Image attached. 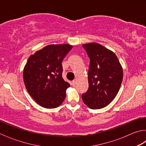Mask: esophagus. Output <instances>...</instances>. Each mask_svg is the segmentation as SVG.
Segmentation results:
<instances>
[{
    "instance_id": "esophagus-1",
    "label": "esophagus",
    "mask_w": 146,
    "mask_h": 146,
    "mask_svg": "<svg viewBox=\"0 0 146 146\" xmlns=\"http://www.w3.org/2000/svg\"><path fill=\"white\" fill-rule=\"evenodd\" d=\"M75 84H76V80H73L72 81V85L74 86H75Z\"/></svg>"
}]
</instances>
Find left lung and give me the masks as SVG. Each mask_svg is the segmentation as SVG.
Segmentation results:
<instances>
[{"label":"left lung","instance_id":"8db88e82","mask_svg":"<svg viewBox=\"0 0 146 146\" xmlns=\"http://www.w3.org/2000/svg\"><path fill=\"white\" fill-rule=\"evenodd\" d=\"M90 58L89 88L82 98L93 110L101 109L112 102L120 90L123 70L117 56L113 51L97 43L83 44Z\"/></svg>","mask_w":146,"mask_h":146}]
</instances>
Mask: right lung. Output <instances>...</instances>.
<instances>
[{
  "label": "right lung",
  "mask_w": 146,
  "mask_h": 146,
  "mask_svg": "<svg viewBox=\"0 0 146 146\" xmlns=\"http://www.w3.org/2000/svg\"><path fill=\"white\" fill-rule=\"evenodd\" d=\"M72 46L52 44L29 56L24 69L26 88L31 97L45 108H57L66 98L70 86L62 78V62Z\"/></svg>",
  "instance_id": "1"
}]
</instances>
